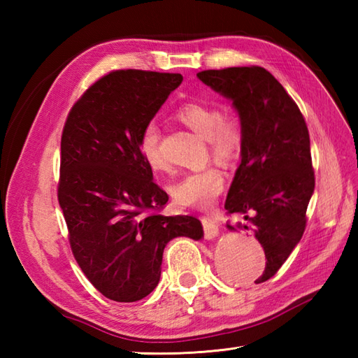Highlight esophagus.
<instances>
[{
	"mask_svg": "<svg viewBox=\"0 0 358 358\" xmlns=\"http://www.w3.org/2000/svg\"><path fill=\"white\" fill-rule=\"evenodd\" d=\"M201 222H203V227H204V237H206L208 240H214L218 235V226L215 224L214 220H212L210 217H203Z\"/></svg>",
	"mask_w": 358,
	"mask_h": 358,
	"instance_id": "1",
	"label": "esophagus"
}]
</instances>
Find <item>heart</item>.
<instances>
[{"instance_id": "1", "label": "heart", "mask_w": 358, "mask_h": 358, "mask_svg": "<svg viewBox=\"0 0 358 358\" xmlns=\"http://www.w3.org/2000/svg\"><path fill=\"white\" fill-rule=\"evenodd\" d=\"M177 118L189 131L206 140L210 155L218 163L231 164L237 159L245 144V127L235 110H220L217 106L191 103L177 112ZM140 152L150 171H167V162L159 149V131L150 123L141 134ZM224 189V175L218 167L209 166L186 173L171 186V195L180 206L209 208Z\"/></svg>"}]
</instances>
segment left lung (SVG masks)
<instances>
[{"mask_svg":"<svg viewBox=\"0 0 358 358\" xmlns=\"http://www.w3.org/2000/svg\"><path fill=\"white\" fill-rule=\"evenodd\" d=\"M200 81L232 101L245 127L241 163L224 208L248 224H227L231 232L252 231L266 255L255 283L277 273L303 237L315 178L309 132L299 106L263 67H227L196 73Z\"/></svg>","mask_w":358,"mask_h":358,"instance_id":"obj_1","label":"left lung"}]
</instances>
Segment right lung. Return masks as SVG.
<instances>
[{
  "instance_id": "1",
  "label": "right lung",
  "mask_w": 358,
  "mask_h": 358,
  "mask_svg": "<svg viewBox=\"0 0 358 358\" xmlns=\"http://www.w3.org/2000/svg\"><path fill=\"white\" fill-rule=\"evenodd\" d=\"M181 81L180 73L110 72L73 104L64 124L59 208L75 260L113 301L154 291L171 240L203 238L199 218L154 214L169 196L140 152L144 127Z\"/></svg>"
}]
</instances>
